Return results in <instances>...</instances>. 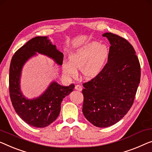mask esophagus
I'll list each match as a JSON object with an SVG mask.
<instances>
[{"label":"esophagus","mask_w":152,"mask_h":152,"mask_svg":"<svg viewBox=\"0 0 152 152\" xmlns=\"http://www.w3.org/2000/svg\"><path fill=\"white\" fill-rule=\"evenodd\" d=\"M75 89L76 90H78V91H82L83 90V87L82 86L80 85H75Z\"/></svg>","instance_id":"obj_1"}]
</instances>
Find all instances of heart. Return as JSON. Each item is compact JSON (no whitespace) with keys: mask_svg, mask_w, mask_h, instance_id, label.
<instances>
[{"mask_svg":"<svg viewBox=\"0 0 152 152\" xmlns=\"http://www.w3.org/2000/svg\"><path fill=\"white\" fill-rule=\"evenodd\" d=\"M108 50L105 45L93 42L80 48L69 56V63H65L63 71L65 75L74 77L80 69L85 78H94L99 74L107 61Z\"/></svg>","mask_w":152,"mask_h":152,"instance_id":"b5f03b06","label":"heart"}]
</instances>
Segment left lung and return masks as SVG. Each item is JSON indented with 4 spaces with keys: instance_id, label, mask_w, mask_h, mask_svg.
Instances as JSON below:
<instances>
[{
    "instance_id": "8db88e82",
    "label": "left lung",
    "mask_w": 152,
    "mask_h": 152,
    "mask_svg": "<svg viewBox=\"0 0 152 152\" xmlns=\"http://www.w3.org/2000/svg\"><path fill=\"white\" fill-rule=\"evenodd\" d=\"M103 37L110 44L108 61L99 74L83 83L82 91L84 116L99 128L112 126L126 115L141 79V65L130 42L111 33Z\"/></svg>"
}]
</instances>
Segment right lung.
I'll return each mask as SVG.
<instances>
[{"label":"right lung","mask_w":152,"mask_h":152,"mask_svg":"<svg viewBox=\"0 0 152 152\" xmlns=\"http://www.w3.org/2000/svg\"><path fill=\"white\" fill-rule=\"evenodd\" d=\"M36 52L48 55L61 65L63 54L58 51L47 37H35L15 52L10 67V96L15 112L26 124L35 128H44L55 121L59 115L63 99L73 91V83L65 87L53 82L42 96L34 99H26L20 89L21 69L27 60Z\"/></svg>","instance_id":"right-lung-1"}]
</instances>
